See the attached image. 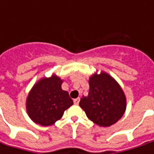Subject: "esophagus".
<instances>
[{"label":"esophagus","instance_id":"obj_1","mask_svg":"<svg viewBox=\"0 0 154 154\" xmlns=\"http://www.w3.org/2000/svg\"><path fill=\"white\" fill-rule=\"evenodd\" d=\"M79 101H80V98H77V99H75L74 100H73V102H74L75 104H78Z\"/></svg>","mask_w":154,"mask_h":154}]
</instances>
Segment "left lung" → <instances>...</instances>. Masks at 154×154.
<instances>
[{
  "label": "left lung",
  "instance_id": "left-lung-1",
  "mask_svg": "<svg viewBox=\"0 0 154 154\" xmlns=\"http://www.w3.org/2000/svg\"><path fill=\"white\" fill-rule=\"evenodd\" d=\"M88 118L100 126H109L121 119L126 106L125 96L116 81L101 72L89 78L88 95L79 103Z\"/></svg>",
  "mask_w": 154,
  "mask_h": 154
}]
</instances>
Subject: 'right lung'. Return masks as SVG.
<instances>
[{
	"label": "right lung",
	"instance_id": "1",
	"mask_svg": "<svg viewBox=\"0 0 154 154\" xmlns=\"http://www.w3.org/2000/svg\"><path fill=\"white\" fill-rule=\"evenodd\" d=\"M61 83L62 80L53 75L33 87L26 104L29 117L35 123L44 126L54 125L73 104L68 93L61 89Z\"/></svg>",
	"mask_w": 154,
	"mask_h": 154
}]
</instances>
